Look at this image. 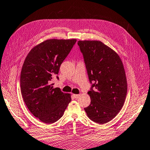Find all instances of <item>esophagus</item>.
Segmentation results:
<instances>
[{"label":"esophagus","instance_id":"esophagus-1","mask_svg":"<svg viewBox=\"0 0 150 150\" xmlns=\"http://www.w3.org/2000/svg\"><path fill=\"white\" fill-rule=\"evenodd\" d=\"M79 96H80V94H73V97H74V98L76 99L78 98Z\"/></svg>","mask_w":150,"mask_h":150}]
</instances>
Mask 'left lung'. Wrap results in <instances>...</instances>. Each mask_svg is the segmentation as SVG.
<instances>
[{"mask_svg": "<svg viewBox=\"0 0 150 150\" xmlns=\"http://www.w3.org/2000/svg\"><path fill=\"white\" fill-rule=\"evenodd\" d=\"M92 88L90 105L84 108L88 118L103 124L112 120L124 106L127 83L124 64L116 51L98 40L79 41Z\"/></svg>", "mask_w": 150, "mask_h": 150, "instance_id": "1", "label": "left lung"}]
</instances>
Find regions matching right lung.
Returning a JSON list of instances; mask_svg holds the SVG:
<instances>
[{
  "label": "right lung",
  "instance_id": "1",
  "mask_svg": "<svg viewBox=\"0 0 150 150\" xmlns=\"http://www.w3.org/2000/svg\"><path fill=\"white\" fill-rule=\"evenodd\" d=\"M76 41H43L30 50L23 63L20 78L23 100L30 112L45 124L59 120L71 101L70 93L54 88L51 81Z\"/></svg>",
  "mask_w": 150,
  "mask_h": 150
}]
</instances>
